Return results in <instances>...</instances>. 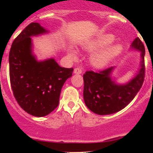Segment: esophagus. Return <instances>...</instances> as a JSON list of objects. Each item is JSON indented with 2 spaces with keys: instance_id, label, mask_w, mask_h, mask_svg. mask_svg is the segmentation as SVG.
I'll list each match as a JSON object with an SVG mask.
<instances>
[{
  "instance_id": "obj_1",
  "label": "esophagus",
  "mask_w": 153,
  "mask_h": 153,
  "mask_svg": "<svg viewBox=\"0 0 153 153\" xmlns=\"http://www.w3.org/2000/svg\"><path fill=\"white\" fill-rule=\"evenodd\" d=\"M74 74H82V70L79 68H75L74 70Z\"/></svg>"
}]
</instances>
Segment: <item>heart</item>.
<instances>
[{"label": "heart", "instance_id": "obj_1", "mask_svg": "<svg viewBox=\"0 0 153 153\" xmlns=\"http://www.w3.org/2000/svg\"><path fill=\"white\" fill-rule=\"evenodd\" d=\"M113 40H114V36L112 35H108L103 40H97L95 42H92L90 44H88L85 46L84 48L87 51H93L100 47L111 43ZM123 49V46L118 44L108 47L106 49L102 50L92 55L90 57V63L93 67L97 68H102L111 61L113 58L118 56L120 53L122 52ZM70 56L73 60H75L76 59V52L75 51H71L70 52Z\"/></svg>", "mask_w": 153, "mask_h": 153}]
</instances>
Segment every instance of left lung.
Masks as SVG:
<instances>
[{"mask_svg":"<svg viewBox=\"0 0 153 153\" xmlns=\"http://www.w3.org/2000/svg\"><path fill=\"white\" fill-rule=\"evenodd\" d=\"M130 50L140 53V62L136 74L126 83H118L112 76L116 67L99 73L87 71L83 74L85 104L96 114L109 115L120 111L134 99L142 87L145 75V47L139 37L132 42Z\"/></svg>","mask_w":153,"mask_h":153,"instance_id":"obj_1","label":"left lung"}]
</instances>
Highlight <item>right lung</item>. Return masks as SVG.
Instances as JSON below:
<instances>
[{"instance_id":"right-lung-1","label":"right lung","mask_w":153,"mask_h":153,"mask_svg":"<svg viewBox=\"0 0 153 153\" xmlns=\"http://www.w3.org/2000/svg\"><path fill=\"white\" fill-rule=\"evenodd\" d=\"M48 33L39 23H31L13 40L9 53L13 96L24 111L37 117L57 107L62 87L74 71L60 67L54 58L36 59L31 37Z\"/></svg>"}]
</instances>
